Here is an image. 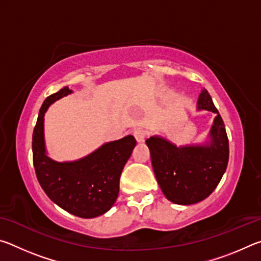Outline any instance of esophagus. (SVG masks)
<instances>
[{
  "instance_id": "esophagus-1",
  "label": "esophagus",
  "mask_w": 261,
  "mask_h": 261,
  "mask_svg": "<svg viewBox=\"0 0 261 261\" xmlns=\"http://www.w3.org/2000/svg\"><path fill=\"white\" fill-rule=\"evenodd\" d=\"M146 135H147V132H146V130L143 129V127H136V129L134 130V136L138 143L144 141L145 138H146Z\"/></svg>"
}]
</instances>
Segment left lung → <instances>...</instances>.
Wrapping results in <instances>:
<instances>
[{"instance_id": "obj_1", "label": "left lung", "mask_w": 261, "mask_h": 261, "mask_svg": "<svg viewBox=\"0 0 261 261\" xmlns=\"http://www.w3.org/2000/svg\"><path fill=\"white\" fill-rule=\"evenodd\" d=\"M198 108L216 114L210 132L211 141L204 146L177 147L160 137L146 140L158 183L167 199L174 204L192 205L204 200L218 187L227 169L226 126L205 88L198 99Z\"/></svg>"}]
</instances>
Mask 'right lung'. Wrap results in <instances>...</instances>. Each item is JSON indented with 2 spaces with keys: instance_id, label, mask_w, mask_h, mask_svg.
Instances as JSON below:
<instances>
[{
  "instance_id": "1",
  "label": "right lung",
  "mask_w": 261,
  "mask_h": 261,
  "mask_svg": "<svg viewBox=\"0 0 261 261\" xmlns=\"http://www.w3.org/2000/svg\"><path fill=\"white\" fill-rule=\"evenodd\" d=\"M69 93V87H63L43 101L33 130V165L39 183L51 201L79 218L91 219L106 213L116 201L122 170L137 141L129 135L78 161H53L45 151L43 116L50 103Z\"/></svg>"
}]
</instances>
